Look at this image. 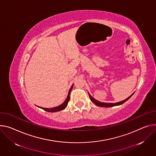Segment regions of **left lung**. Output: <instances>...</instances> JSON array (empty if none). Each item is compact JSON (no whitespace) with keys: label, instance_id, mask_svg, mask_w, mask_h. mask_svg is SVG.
<instances>
[{"label":"left lung","instance_id":"1","mask_svg":"<svg viewBox=\"0 0 156 156\" xmlns=\"http://www.w3.org/2000/svg\"><path fill=\"white\" fill-rule=\"evenodd\" d=\"M134 93H133L131 96H129L128 98H126V100H123V101H120V102H118V103H103V102H100V101H98V100H95L94 98H93L91 96V94L88 93V94H89V96H90V100H91V101L93 103H94L96 106H100V107H103V108H109V107H113V106H119V105H122V104H123L124 103H125L126 101H127L129 100V99L133 95V94H134Z\"/></svg>","mask_w":156,"mask_h":156}]
</instances>
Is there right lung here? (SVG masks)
<instances>
[{
  "mask_svg": "<svg viewBox=\"0 0 156 156\" xmlns=\"http://www.w3.org/2000/svg\"><path fill=\"white\" fill-rule=\"evenodd\" d=\"M73 84H72V86L71 87L69 91H68V96L66 97V99L65 100V101L60 105H59L58 106H56V107H54V108H41V107H39L38 106V108H40L41 109H44L47 112H57V111H62V110H63L64 109L66 108V107L67 106V105L68 103V101L69 100V95H70V93H71V91H72V88H73Z\"/></svg>",
  "mask_w": 156,
  "mask_h": 156,
  "instance_id": "add662e5",
  "label": "right lung"
}]
</instances>
